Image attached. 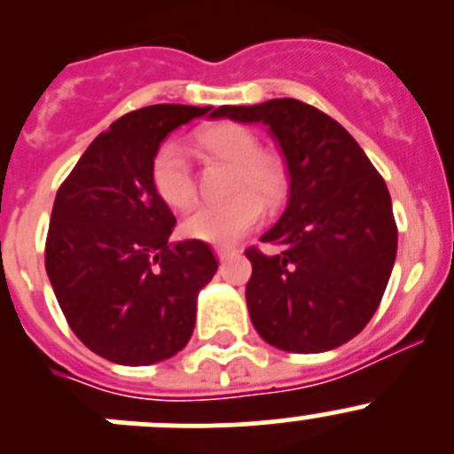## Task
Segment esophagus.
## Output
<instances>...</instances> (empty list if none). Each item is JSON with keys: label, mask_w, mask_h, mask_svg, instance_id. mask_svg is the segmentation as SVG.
I'll use <instances>...</instances> for the list:
<instances>
[{"label": "esophagus", "mask_w": 454, "mask_h": 454, "mask_svg": "<svg viewBox=\"0 0 454 454\" xmlns=\"http://www.w3.org/2000/svg\"><path fill=\"white\" fill-rule=\"evenodd\" d=\"M215 254H217L219 261H226V259H231V256H235L237 250L228 248V246H215Z\"/></svg>", "instance_id": "34e87169"}]
</instances>
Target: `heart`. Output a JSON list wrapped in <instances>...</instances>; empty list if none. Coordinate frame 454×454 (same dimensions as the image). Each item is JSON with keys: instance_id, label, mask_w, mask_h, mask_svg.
Here are the masks:
<instances>
[{"instance_id": "b5f03b06", "label": "heart", "mask_w": 454, "mask_h": 454, "mask_svg": "<svg viewBox=\"0 0 454 454\" xmlns=\"http://www.w3.org/2000/svg\"><path fill=\"white\" fill-rule=\"evenodd\" d=\"M210 153L235 167L231 193L235 198L222 204H200L182 219L184 237L213 246H231L248 235L263 219V205L274 206L286 193V177L272 160L261 158V142L241 125H217L198 136ZM151 186L155 195L171 208H184L195 195L193 168L186 146L177 140H164L149 164Z\"/></svg>"}]
</instances>
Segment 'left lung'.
Instances as JSON below:
<instances>
[{
    "label": "left lung",
    "mask_w": 454,
    "mask_h": 454,
    "mask_svg": "<svg viewBox=\"0 0 454 454\" xmlns=\"http://www.w3.org/2000/svg\"><path fill=\"white\" fill-rule=\"evenodd\" d=\"M210 118L268 125L290 176L278 222L261 235L278 254L246 250V303L256 333L292 354L358 336L378 309L397 254L391 195L349 131L296 98L223 105Z\"/></svg>",
    "instance_id": "8db88e82"
}]
</instances>
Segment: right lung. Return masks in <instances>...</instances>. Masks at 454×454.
I'll use <instances>...</instances> for the list:
<instances>
[{
    "label": "right lung",
    "mask_w": 454,
    "mask_h": 454,
    "mask_svg": "<svg viewBox=\"0 0 454 454\" xmlns=\"http://www.w3.org/2000/svg\"><path fill=\"white\" fill-rule=\"evenodd\" d=\"M210 109L125 114L87 146L54 200L45 272L72 332L109 363H162L193 336L217 259L204 241L168 246L176 217L155 195L149 164L171 131Z\"/></svg>",
    "instance_id": "1"
}]
</instances>
